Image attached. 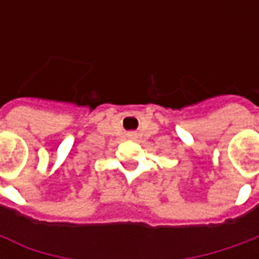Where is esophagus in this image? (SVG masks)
<instances>
[{"label":"esophagus","instance_id":"esophagus-1","mask_svg":"<svg viewBox=\"0 0 259 259\" xmlns=\"http://www.w3.org/2000/svg\"><path fill=\"white\" fill-rule=\"evenodd\" d=\"M132 136H133V135H132Z\"/></svg>","mask_w":259,"mask_h":259}]
</instances>
